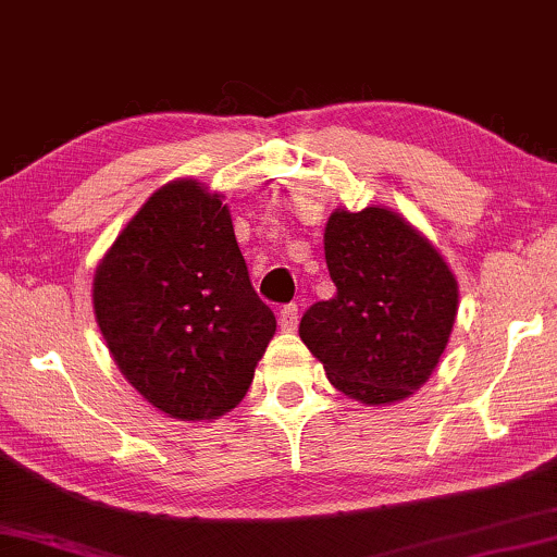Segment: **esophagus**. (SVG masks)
Returning <instances> with one entry per match:
<instances>
[{
  "mask_svg": "<svg viewBox=\"0 0 557 557\" xmlns=\"http://www.w3.org/2000/svg\"><path fill=\"white\" fill-rule=\"evenodd\" d=\"M280 329H283L285 333H293L295 329H298V306H295V302H290V306H285L283 310H280Z\"/></svg>",
  "mask_w": 557,
  "mask_h": 557,
  "instance_id": "esophagus-1",
  "label": "esophagus"
}]
</instances>
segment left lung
I'll return each instance as SVG.
<instances>
[{
  "label": "left lung",
  "mask_w": 557,
  "mask_h": 557,
  "mask_svg": "<svg viewBox=\"0 0 557 557\" xmlns=\"http://www.w3.org/2000/svg\"><path fill=\"white\" fill-rule=\"evenodd\" d=\"M331 300L306 310L300 338L338 392L364 405L410 397L446 351L458 283L441 251L389 209H336L323 234Z\"/></svg>",
  "instance_id": "8db88e82"
}]
</instances>
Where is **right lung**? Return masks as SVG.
I'll list each match as a JSON object with an SVG mask.
<instances>
[{"label": "right lung", "instance_id": "1", "mask_svg": "<svg viewBox=\"0 0 557 557\" xmlns=\"http://www.w3.org/2000/svg\"><path fill=\"white\" fill-rule=\"evenodd\" d=\"M94 313L124 380L175 420L234 410L277 329L224 196L193 177L154 190L122 228L96 267Z\"/></svg>", "mask_w": 557, "mask_h": 557}]
</instances>
